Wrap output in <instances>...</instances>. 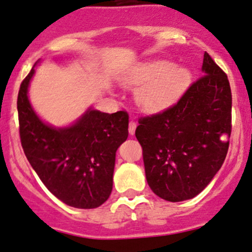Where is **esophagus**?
<instances>
[{
	"label": "esophagus",
	"instance_id": "obj_1",
	"mask_svg": "<svg viewBox=\"0 0 252 252\" xmlns=\"http://www.w3.org/2000/svg\"><path fill=\"white\" fill-rule=\"evenodd\" d=\"M135 128H137V124H135L133 120H131V121H129V124H128V132H129V134L133 135L135 133Z\"/></svg>",
	"mask_w": 252,
	"mask_h": 252
}]
</instances>
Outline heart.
Here are the masks:
<instances>
[{"mask_svg":"<svg viewBox=\"0 0 252 252\" xmlns=\"http://www.w3.org/2000/svg\"><path fill=\"white\" fill-rule=\"evenodd\" d=\"M190 72L174 66L168 61H152L139 64L123 78L126 87H139L135 100L140 108L159 113L179 101L190 84Z\"/></svg>","mask_w":252,"mask_h":252,"instance_id":"1","label":"heart"}]
</instances>
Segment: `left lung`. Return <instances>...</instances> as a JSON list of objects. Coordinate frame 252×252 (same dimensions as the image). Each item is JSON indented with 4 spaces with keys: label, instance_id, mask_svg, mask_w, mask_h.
Wrapping results in <instances>:
<instances>
[{
    "label": "left lung",
    "instance_id": "1",
    "mask_svg": "<svg viewBox=\"0 0 252 252\" xmlns=\"http://www.w3.org/2000/svg\"><path fill=\"white\" fill-rule=\"evenodd\" d=\"M203 76L179 102L139 119L135 137L143 148L146 181L170 202L193 199L221 168L231 135L232 95L227 76L207 52Z\"/></svg>",
    "mask_w": 252,
    "mask_h": 252
}]
</instances>
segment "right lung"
<instances>
[{
    "label": "right lung",
    "mask_w": 252,
    "mask_h": 252,
    "mask_svg": "<svg viewBox=\"0 0 252 252\" xmlns=\"http://www.w3.org/2000/svg\"><path fill=\"white\" fill-rule=\"evenodd\" d=\"M34 66L22 81L18 95L25 155L41 182L61 201L83 210L98 207L112 193L115 154L128 137V115L89 107L71 125H49L28 98Z\"/></svg>",
    "instance_id": "add662e5"
}]
</instances>
